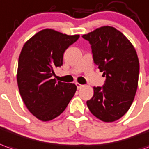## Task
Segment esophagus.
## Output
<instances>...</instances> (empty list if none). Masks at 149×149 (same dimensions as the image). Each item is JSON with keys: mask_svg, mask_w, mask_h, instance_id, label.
<instances>
[{"mask_svg": "<svg viewBox=\"0 0 149 149\" xmlns=\"http://www.w3.org/2000/svg\"><path fill=\"white\" fill-rule=\"evenodd\" d=\"M76 85H77V89H81L82 86H83V85H81V84H80V83H78V82H77V83H76Z\"/></svg>", "mask_w": 149, "mask_h": 149, "instance_id": "34e87169", "label": "esophagus"}]
</instances>
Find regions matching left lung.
Masks as SVG:
<instances>
[{"instance_id":"left-lung-1","label":"left lung","mask_w":149,"mask_h":149,"mask_svg":"<svg viewBox=\"0 0 149 149\" xmlns=\"http://www.w3.org/2000/svg\"><path fill=\"white\" fill-rule=\"evenodd\" d=\"M82 37L90 43L94 64L106 77L102 87H93L88 108L102 121H116L127 112L136 95L140 71L136 50L112 26H102Z\"/></svg>"}]
</instances>
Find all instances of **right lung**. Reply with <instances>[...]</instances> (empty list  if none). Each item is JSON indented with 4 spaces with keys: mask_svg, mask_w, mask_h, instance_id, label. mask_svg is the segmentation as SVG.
Instances as JSON below:
<instances>
[{
    "mask_svg": "<svg viewBox=\"0 0 149 149\" xmlns=\"http://www.w3.org/2000/svg\"><path fill=\"white\" fill-rule=\"evenodd\" d=\"M79 37L44 29L22 49L17 73L18 89L29 111L41 121L52 120L63 113L77 91L75 84L56 82L53 76L54 69L63 65L65 50Z\"/></svg>",
    "mask_w": 149,
    "mask_h": 149,
    "instance_id": "1",
    "label": "right lung"
}]
</instances>
